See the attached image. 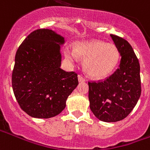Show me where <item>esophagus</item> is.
<instances>
[{"label": "esophagus", "instance_id": "34e87169", "mask_svg": "<svg viewBox=\"0 0 150 150\" xmlns=\"http://www.w3.org/2000/svg\"><path fill=\"white\" fill-rule=\"evenodd\" d=\"M78 78H79V81L80 83H83V82H85V81H86V79L83 77V75H79Z\"/></svg>", "mask_w": 150, "mask_h": 150}]
</instances>
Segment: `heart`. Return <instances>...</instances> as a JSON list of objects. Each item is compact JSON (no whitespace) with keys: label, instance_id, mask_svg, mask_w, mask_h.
<instances>
[{"label":"heart","instance_id":"obj_1","mask_svg":"<svg viewBox=\"0 0 150 150\" xmlns=\"http://www.w3.org/2000/svg\"><path fill=\"white\" fill-rule=\"evenodd\" d=\"M64 55L70 60H75L77 57L84 59L83 68L86 73L98 79L111 75L120 59V52L116 45L98 40L76 43L74 51L67 49Z\"/></svg>","mask_w":150,"mask_h":150}]
</instances>
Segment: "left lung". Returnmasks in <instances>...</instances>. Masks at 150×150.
I'll list each match as a JSON object with an SVG mask.
<instances>
[{"label": "left lung", "mask_w": 150, "mask_h": 150, "mask_svg": "<svg viewBox=\"0 0 150 150\" xmlns=\"http://www.w3.org/2000/svg\"><path fill=\"white\" fill-rule=\"evenodd\" d=\"M120 52V67L105 79L88 82L90 108L104 122H116L133 110L141 95L140 64L129 42L110 34Z\"/></svg>", "instance_id": "8db88e82"}]
</instances>
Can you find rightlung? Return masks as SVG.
Returning a JSON list of instances; mask_svg holds the SVG:
<instances>
[{"label":"right lung","mask_w":150,"mask_h":150,"mask_svg":"<svg viewBox=\"0 0 150 150\" xmlns=\"http://www.w3.org/2000/svg\"><path fill=\"white\" fill-rule=\"evenodd\" d=\"M64 38L49 29H38L17 50L11 84L20 108L34 118L60 114L79 84L78 74L60 68Z\"/></svg>","instance_id":"add662e5"}]
</instances>
